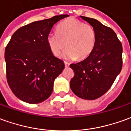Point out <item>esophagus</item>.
<instances>
[{"mask_svg":"<svg viewBox=\"0 0 131 131\" xmlns=\"http://www.w3.org/2000/svg\"><path fill=\"white\" fill-rule=\"evenodd\" d=\"M64 64H65V66H66V67H68V66H69V65H70L69 63H68V62H66V61H65V62H64Z\"/></svg>","mask_w":131,"mask_h":131,"instance_id":"obj_1","label":"esophagus"}]
</instances>
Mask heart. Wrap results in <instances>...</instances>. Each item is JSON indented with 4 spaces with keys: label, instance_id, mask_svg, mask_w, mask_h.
<instances>
[{
    "label": "heart",
    "instance_id": "1",
    "mask_svg": "<svg viewBox=\"0 0 131 131\" xmlns=\"http://www.w3.org/2000/svg\"><path fill=\"white\" fill-rule=\"evenodd\" d=\"M57 33H50L47 42L51 53L60 57L64 48H68L65 57L70 59L83 60L89 56L95 44V33L93 26L78 19L69 18L60 23Z\"/></svg>",
    "mask_w": 131,
    "mask_h": 131
}]
</instances>
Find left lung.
<instances>
[{"label": "left lung", "mask_w": 131, "mask_h": 131, "mask_svg": "<svg viewBox=\"0 0 131 131\" xmlns=\"http://www.w3.org/2000/svg\"><path fill=\"white\" fill-rule=\"evenodd\" d=\"M81 18L94 28L95 44L91 53L85 60L70 65L74 72L70 86L78 97L95 100L108 91L121 71L123 47L111 28L95 19Z\"/></svg>", "instance_id": "1"}]
</instances>
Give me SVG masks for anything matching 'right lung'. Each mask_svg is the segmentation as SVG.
I'll use <instances>...</instances> for the list:
<instances>
[{"instance_id":"obj_1","label":"right lung","mask_w":131,"mask_h":131,"mask_svg":"<svg viewBox=\"0 0 131 131\" xmlns=\"http://www.w3.org/2000/svg\"><path fill=\"white\" fill-rule=\"evenodd\" d=\"M68 16H56L23 26L13 33L5 48L7 82L23 101L39 103L52 93L54 81L65 65L51 53L47 37L54 25Z\"/></svg>"}]
</instances>
